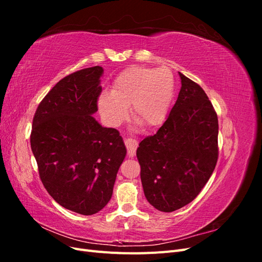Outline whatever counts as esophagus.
Returning a JSON list of instances; mask_svg holds the SVG:
<instances>
[{
  "label": "esophagus",
  "mask_w": 262,
  "mask_h": 262,
  "mask_svg": "<svg viewBox=\"0 0 262 262\" xmlns=\"http://www.w3.org/2000/svg\"><path fill=\"white\" fill-rule=\"evenodd\" d=\"M124 144L126 146V149H128V154L130 157H133L134 155H136V150L138 148V141L134 140V139H131V138H128L124 140Z\"/></svg>",
  "instance_id": "obj_1"
}]
</instances>
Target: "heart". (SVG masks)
<instances>
[{
	"label": "heart",
	"instance_id": "heart-1",
	"mask_svg": "<svg viewBox=\"0 0 262 262\" xmlns=\"http://www.w3.org/2000/svg\"><path fill=\"white\" fill-rule=\"evenodd\" d=\"M175 94V78L167 68L132 67L117 76L113 91L99 95V114L109 125L120 124L129 114L147 128L161 124Z\"/></svg>",
	"mask_w": 262,
	"mask_h": 262
}]
</instances>
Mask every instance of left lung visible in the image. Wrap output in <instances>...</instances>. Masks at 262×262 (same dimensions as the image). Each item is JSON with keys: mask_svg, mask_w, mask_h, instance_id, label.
I'll list each match as a JSON object with an SVG mask.
<instances>
[{"mask_svg": "<svg viewBox=\"0 0 262 262\" xmlns=\"http://www.w3.org/2000/svg\"><path fill=\"white\" fill-rule=\"evenodd\" d=\"M176 104L154 136L137 149L146 200L162 212L193 201L210 179L219 156V121L207 94L182 73Z\"/></svg>", "mask_w": 262, "mask_h": 262, "instance_id": "left-lung-1", "label": "left lung"}]
</instances>
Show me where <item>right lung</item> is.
<instances>
[{"mask_svg": "<svg viewBox=\"0 0 262 262\" xmlns=\"http://www.w3.org/2000/svg\"><path fill=\"white\" fill-rule=\"evenodd\" d=\"M101 67L62 78L39 104L30 145L39 176L63 208L93 215L112 199L126 148L119 131L93 117L101 92Z\"/></svg>", "mask_w": 262, "mask_h": 262, "instance_id": "obj_1", "label": "right lung"}]
</instances>
